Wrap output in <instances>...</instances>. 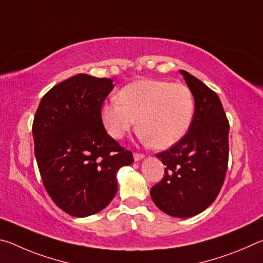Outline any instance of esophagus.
<instances>
[{
    "label": "esophagus",
    "instance_id": "esophagus-1",
    "mask_svg": "<svg viewBox=\"0 0 263 263\" xmlns=\"http://www.w3.org/2000/svg\"><path fill=\"white\" fill-rule=\"evenodd\" d=\"M145 155L142 153H135L133 154V158H135V161H140L141 159H144Z\"/></svg>",
    "mask_w": 263,
    "mask_h": 263
}]
</instances>
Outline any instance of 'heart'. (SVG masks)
<instances>
[{"instance_id":"1","label":"heart","mask_w":263,"mask_h":263,"mask_svg":"<svg viewBox=\"0 0 263 263\" xmlns=\"http://www.w3.org/2000/svg\"><path fill=\"white\" fill-rule=\"evenodd\" d=\"M194 112L193 92L184 84L141 80L122 88L117 100L102 105L101 118L114 139H122L138 119L142 139L164 149L186 135Z\"/></svg>"}]
</instances>
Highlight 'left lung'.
Here are the masks:
<instances>
[{"instance_id":"1","label":"left lung","mask_w":263,"mask_h":263,"mask_svg":"<svg viewBox=\"0 0 263 263\" xmlns=\"http://www.w3.org/2000/svg\"><path fill=\"white\" fill-rule=\"evenodd\" d=\"M180 73L193 92L194 118L177 144L157 154L166 168L151 197L167 215L188 218L210 206L224 183L230 124L216 92L185 70Z\"/></svg>"}]
</instances>
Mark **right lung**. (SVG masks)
Masks as SVG:
<instances>
[{
    "label": "right lung",
    "mask_w": 263,
    "mask_h": 263,
    "mask_svg": "<svg viewBox=\"0 0 263 263\" xmlns=\"http://www.w3.org/2000/svg\"><path fill=\"white\" fill-rule=\"evenodd\" d=\"M114 81L78 74L47 91L35 111L34 154L44 186L62 211L87 217L112 201L116 174L133 162L103 126L101 108Z\"/></svg>",
    "instance_id": "right-lung-1"
}]
</instances>
